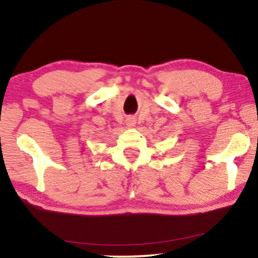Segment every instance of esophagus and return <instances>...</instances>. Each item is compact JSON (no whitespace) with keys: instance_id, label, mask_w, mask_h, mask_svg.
I'll return each instance as SVG.
<instances>
[{"instance_id":"1","label":"esophagus","mask_w":258,"mask_h":258,"mask_svg":"<svg viewBox=\"0 0 258 258\" xmlns=\"http://www.w3.org/2000/svg\"><path fill=\"white\" fill-rule=\"evenodd\" d=\"M134 124H135V119L134 118H132V117H128L127 119H126V125L127 126H134Z\"/></svg>"}]
</instances>
